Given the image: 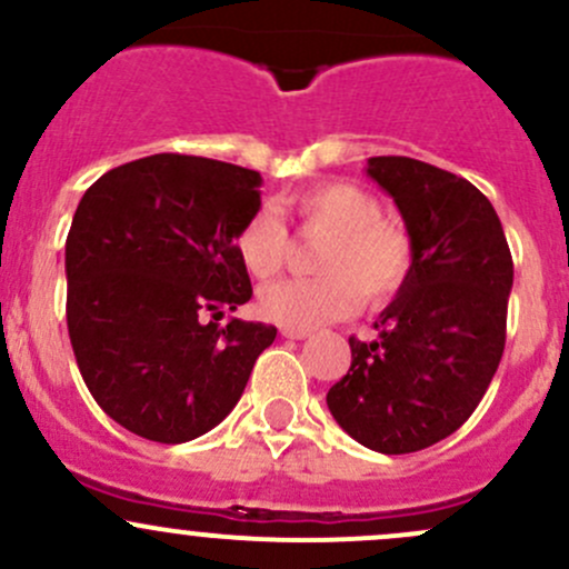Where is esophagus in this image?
<instances>
[{"mask_svg": "<svg viewBox=\"0 0 569 569\" xmlns=\"http://www.w3.org/2000/svg\"><path fill=\"white\" fill-rule=\"evenodd\" d=\"M280 335L291 340H305L310 335V330H302V327H280Z\"/></svg>", "mask_w": 569, "mask_h": 569, "instance_id": "34e87169", "label": "esophagus"}]
</instances>
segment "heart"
Masks as SVG:
<instances>
[{"mask_svg":"<svg viewBox=\"0 0 569 569\" xmlns=\"http://www.w3.org/2000/svg\"><path fill=\"white\" fill-rule=\"evenodd\" d=\"M302 231L325 234L316 253V278L267 286L259 308L283 327H310L343 319L360 305L381 308L409 280L411 239L381 218V201L355 182H319L283 199ZM234 250L253 278L278 274L289 256V231L272 212H253L234 234Z\"/></svg>","mask_w":569,"mask_h":569,"instance_id":"heart-1","label":"heart"}]
</instances>
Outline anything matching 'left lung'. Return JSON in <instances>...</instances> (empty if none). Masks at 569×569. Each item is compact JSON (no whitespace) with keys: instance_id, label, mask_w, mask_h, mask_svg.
Listing matches in <instances>:
<instances>
[{"instance_id":"obj_1","label":"left lung","mask_w":569,"mask_h":569,"mask_svg":"<svg viewBox=\"0 0 569 569\" xmlns=\"http://www.w3.org/2000/svg\"><path fill=\"white\" fill-rule=\"evenodd\" d=\"M411 239L409 280L349 338L351 368L327 392L338 426L368 450L406 456L463 426L486 395L507 338L512 256L496 209L469 179L400 154L368 160Z\"/></svg>"}]
</instances>
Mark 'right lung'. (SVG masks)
<instances>
[{
  "label": "right lung",
  "instance_id": "add662e5",
  "mask_svg": "<svg viewBox=\"0 0 569 569\" xmlns=\"http://www.w3.org/2000/svg\"><path fill=\"white\" fill-rule=\"evenodd\" d=\"M261 174L149 154L83 193L64 242L68 332L100 409L160 445L207 433L242 398L272 325L231 319L253 297L234 250Z\"/></svg>",
  "mask_w": 569,
  "mask_h": 569
}]
</instances>
